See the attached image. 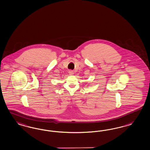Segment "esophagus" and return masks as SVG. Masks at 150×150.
<instances>
[{"instance_id": "1", "label": "esophagus", "mask_w": 150, "mask_h": 150, "mask_svg": "<svg viewBox=\"0 0 150 150\" xmlns=\"http://www.w3.org/2000/svg\"><path fill=\"white\" fill-rule=\"evenodd\" d=\"M69 74H71V75H72L74 74V72H73V71H70L69 72Z\"/></svg>"}]
</instances>
